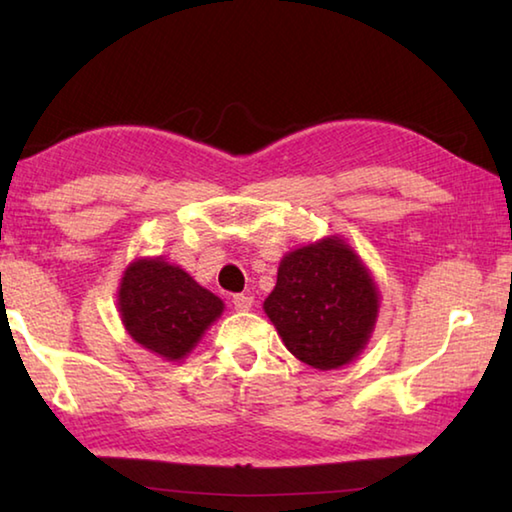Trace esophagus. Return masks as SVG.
Segmentation results:
<instances>
[{
    "mask_svg": "<svg viewBox=\"0 0 512 512\" xmlns=\"http://www.w3.org/2000/svg\"><path fill=\"white\" fill-rule=\"evenodd\" d=\"M232 305L239 311H246L253 307V296H250V293H235V296H232Z\"/></svg>",
    "mask_w": 512,
    "mask_h": 512,
    "instance_id": "1",
    "label": "esophagus"
}]
</instances>
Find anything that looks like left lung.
<instances>
[{
	"label": "left lung",
	"instance_id": "1",
	"mask_svg": "<svg viewBox=\"0 0 512 512\" xmlns=\"http://www.w3.org/2000/svg\"><path fill=\"white\" fill-rule=\"evenodd\" d=\"M377 289L359 257L339 237L282 259L264 311L293 357L329 370L363 350L377 318Z\"/></svg>",
	"mask_w": 512,
	"mask_h": 512
}]
</instances>
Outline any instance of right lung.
Segmentation results:
<instances>
[{
	"label": "right lung",
	"instance_id": "1",
	"mask_svg": "<svg viewBox=\"0 0 512 512\" xmlns=\"http://www.w3.org/2000/svg\"><path fill=\"white\" fill-rule=\"evenodd\" d=\"M121 320L133 339L160 357L176 361L194 348L221 316L223 302L164 259L128 266L119 289Z\"/></svg>",
	"mask_w": 512,
	"mask_h": 512
}]
</instances>
